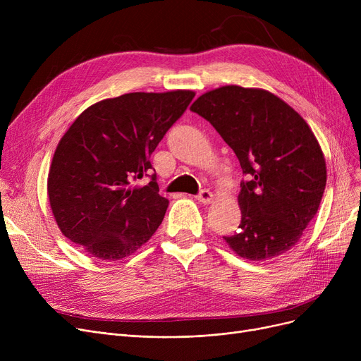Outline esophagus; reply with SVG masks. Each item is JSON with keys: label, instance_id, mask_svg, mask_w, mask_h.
<instances>
[{"label": "esophagus", "instance_id": "esophagus-1", "mask_svg": "<svg viewBox=\"0 0 361 361\" xmlns=\"http://www.w3.org/2000/svg\"><path fill=\"white\" fill-rule=\"evenodd\" d=\"M196 199H197L199 202H202V203H211V202L214 200V195H212V192H209V190H202V192L196 196Z\"/></svg>", "mask_w": 361, "mask_h": 361}]
</instances>
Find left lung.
<instances>
[{
    "instance_id": "left-lung-1",
    "label": "left lung",
    "mask_w": 361,
    "mask_h": 361,
    "mask_svg": "<svg viewBox=\"0 0 361 361\" xmlns=\"http://www.w3.org/2000/svg\"><path fill=\"white\" fill-rule=\"evenodd\" d=\"M190 109L215 127L249 177L240 184V230L224 240L249 260L287 253L326 185L324 152L309 124L274 93L235 85L203 93Z\"/></svg>"
}]
</instances>
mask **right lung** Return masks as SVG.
Masks as SVG:
<instances>
[{
    "label": "right lung",
    "mask_w": 361,
    "mask_h": 361,
    "mask_svg": "<svg viewBox=\"0 0 361 361\" xmlns=\"http://www.w3.org/2000/svg\"><path fill=\"white\" fill-rule=\"evenodd\" d=\"M195 98L193 90L133 92L85 109L51 162L48 197L61 233L90 255L120 260L161 225L168 199L157 174L146 185L150 155Z\"/></svg>",
    "instance_id": "1"
}]
</instances>
